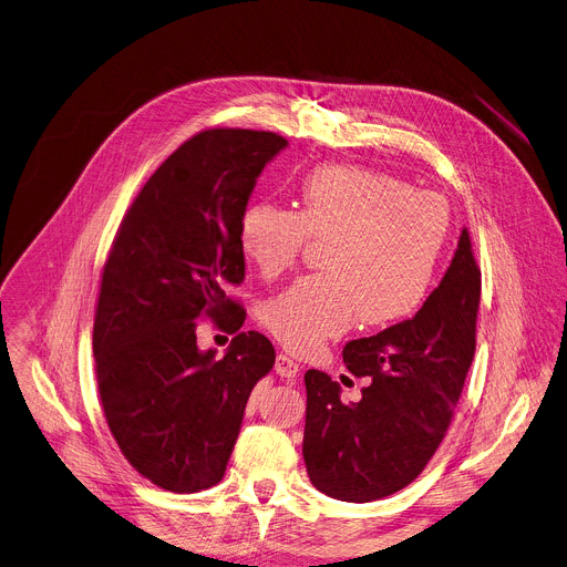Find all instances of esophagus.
<instances>
[{"instance_id": "obj_1", "label": "esophagus", "mask_w": 567, "mask_h": 567, "mask_svg": "<svg viewBox=\"0 0 567 567\" xmlns=\"http://www.w3.org/2000/svg\"><path fill=\"white\" fill-rule=\"evenodd\" d=\"M298 364L293 362V359L291 357H287V354H278L276 357V373L280 375V378H287V380H291V378H296L298 375Z\"/></svg>"}]
</instances>
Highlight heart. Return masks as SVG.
<instances>
[{
    "mask_svg": "<svg viewBox=\"0 0 567 567\" xmlns=\"http://www.w3.org/2000/svg\"><path fill=\"white\" fill-rule=\"evenodd\" d=\"M450 230L447 200L384 172L323 165L298 187V208L246 205L237 239L265 278L291 269L307 239H328L321 267L269 298L262 326L291 352H315L359 319L393 326L423 305Z\"/></svg>",
    "mask_w": 567,
    "mask_h": 567,
    "instance_id": "heart-1",
    "label": "heart"
}]
</instances>
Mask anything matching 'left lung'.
<instances>
[{
    "mask_svg": "<svg viewBox=\"0 0 567 567\" xmlns=\"http://www.w3.org/2000/svg\"><path fill=\"white\" fill-rule=\"evenodd\" d=\"M480 296L482 271L463 228L443 280L414 317L346 343L348 371L371 380L362 400L346 404L330 375L305 373L302 456L321 493L373 502L425 471L473 364Z\"/></svg>",
    "mask_w": 567,
    "mask_h": 567,
    "instance_id": "left-lung-1",
    "label": "left lung"
}]
</instances>
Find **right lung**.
Instances as JSON below:
<instances>
[{
  "instance_id": "1",
  "label": "right lung",
  "mask_w": 567,
  "mask_h": 567,
  "mask_svg": "<svg viewBox=\"0 0 567 567\" xmlns=\"http://www.w3.org/2000/svg\"><path fill=\"white\" fill-rule=\"evenodd\" d=\"M287 146L271 131L208 128L183 142L126 210L101 274L92 350L106 423L131 466L172 493L221 482L252 386L276 362L241 332L239 217L265 165ZM238 334L224 358L195 346L198 318Z\"/></svg>"
}]
</instances>
